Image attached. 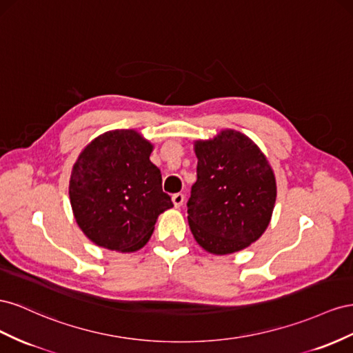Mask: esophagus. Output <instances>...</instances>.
Here are the masks:
<instances>
[{
    "label": "esophagus",
    "instance_id": "1",
    "mask_svg": "<svg viewBox=\"0 0 353 353\" xmlns=\"http://www.w3.org/2000/svg\"><path fill=\"white\" fill-rule=\"evenodd\" d=\"M171 199H173V204H174V207H182V204H183V201H185V195L182 194V192H177V194H174L173 196H171Z\"/></svg>",
    "mask_w": 353,
    "mask_h": 353
}]
</instances>
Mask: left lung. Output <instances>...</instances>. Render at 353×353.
<instances>
[{"label":"left lung","instance_id":"8db88e82","mask_svg":"<svg viewBox=\"0 0 353 353\" xmlns=\"http://www.w3.org/2000/svg\"><path fill=\"white\" fill-rule=\"evenodd\" d=\"M196 182L188 199V221L196 243L213 254L248 247L265 232L276 183L265 155L235 130L196 142Z\"/></svg>","mask_w":353,"mask_h":353}]
</instances>
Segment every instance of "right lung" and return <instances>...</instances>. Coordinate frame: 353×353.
<instances>
[{"label": "right lung", "mask_w": 353, "mask_h": 353, "mask_svg": "<svg viewBox=\"0 0 353 353\" xmlns=\"http://www.w3.org/2000/svg\"><path fill=\"white\" fill-rule=\"evenodd\" d=\"M150 152L152 145L134 130H114L78 157L69 182L70 205L94 244L121 253L142 248L158 216L173 207Z\"/></svg>", "instance_id": "obj_1"}]
</instances>
